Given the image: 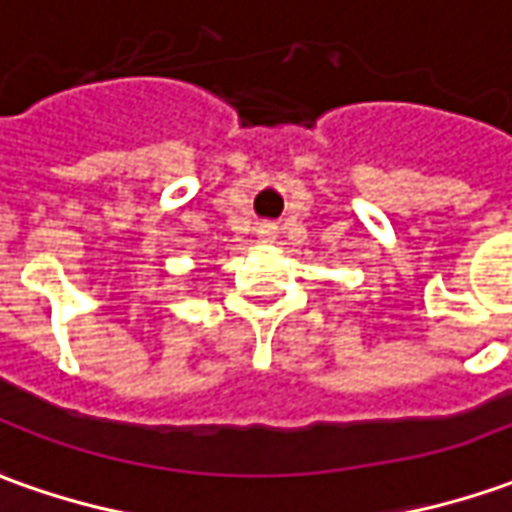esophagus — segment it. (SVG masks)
Here are the masks:
<instances>
[{
  "instance_id": "obj_1",
  "label": "esophagus",
  "mask_w": 512,
  "mask_h": 512,
  "mask_svg": "<svg viewBox=\"0 0 512 512\" xmlns=\"http://www.w3.org/2000/svg\"><path fill=\"white\" fill-rule=\"evenodd\" d=\"M257 238H260L263 243H271L274 238H277V227L269 224V221H266V224H260V227H257Z\"/></svg>"
}]
</instances>
